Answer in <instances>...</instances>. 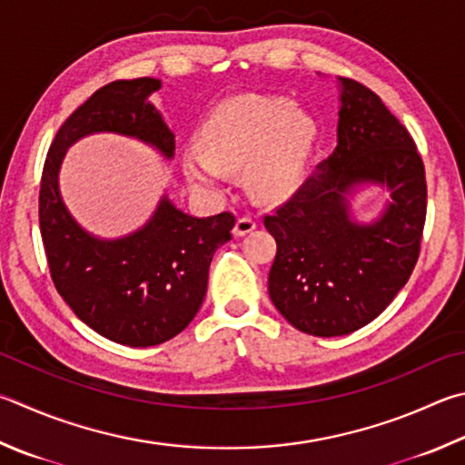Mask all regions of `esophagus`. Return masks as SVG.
Returning a JSON list of instances; mask_svg holds the SVG:
<instances>
[{
    "mask_svg": "<svg viewBox=\"0 0 465 465\" xmlns=\"http://www.w3.org/2000/svg\"><path fill=\"white\" fill-rule=\"evenodd\" d=\"M256 219L252 215H242L238 217V222H235V227H233V235H238V238H242V235L250 233L252 230H256Z\"/></svg>",
    "mask_w": 465,
    "mask_h": 465,
    "instance_id": "esophagus-1",
    "label": "esophagus"
}]
</instances>
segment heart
I'll return each mask as SVG.
<instances>
[{"instance_id":"obj_1","label":"heart","mask_w":465,"mask_h":465,"mask_svg":"<svg viewBox=\"0 0 465 465\" xmlns=\"http://www.w3.org/2000/svg\"><path fill=\"white\" fill-rule=\"evenodd\" d=\"M315 142V124L281 97L240 95L217 105L199 130L183 166L197 187L217 189L223 168L246 164L243 174L256 195L276 199L302 174Z\"/></svg>"}]
</instances>
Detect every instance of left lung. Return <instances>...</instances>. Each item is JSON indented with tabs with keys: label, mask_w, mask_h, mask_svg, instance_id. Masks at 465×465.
Wrapping results in <instances>:
<instances>
[{
	"label": "left lung",
	"mask_w": 465,
	"mask_h": 465,
	"mask_svg": "<svg viewBox=\"0 0 465 465\" xmlns=\"http://www.w3.org/2000/svg\"><path fill=\"white\" fill-rule=\"evenodd\" d=\"M341 81L337 146L274 213L268 274L274 307L299 331H358L391 305L415 270L427 217L425 164L409 130L374 91ZM361 182L386 183L393 201L374 224L349 219L344 195Z\"/></svg>",
	"instance_id": "8db88e82"
}]
</instances>
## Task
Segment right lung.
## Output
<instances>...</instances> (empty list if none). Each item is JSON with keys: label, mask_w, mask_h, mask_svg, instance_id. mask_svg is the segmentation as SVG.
I'll list each match as a JSON object with an SVG mask.
<instances>
[{"label": "right lung", "mask_w": 465, "mask_h": 465, "mask_svg": "<svg viewBox=\"0 0 465 465\" xmlns=\"http://www.w3.org/2000/svg\"><path fill=\"white\" fill-rule=\"evenodd\" d=\"M158 79L112 81L66 117L42 168L38 219L50 276L66 305L93 331L130 348H150L179 335L207 292L215 250L232 240L230 211L193 217L163 199L140 232L97 240L69 215L58 193L66 148L93 132L134 136L174 152V134L148 101Z\"/></svg>", "instance_id": "add662e5"}]
</instances>
